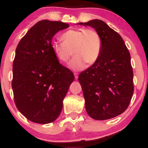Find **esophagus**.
Returning <instances> with one entry per match:
<instances>
[{"label":"esophagus","mask_w":148,"mask_h":148,"mask_svg":"<svg viewBox=\"0 0 148 148\" xmlns=\"http://www.w3.org/2000/svg\"><path fill=\"white\" fill-rule=\"evenodd\" d=\"M74 76H75V79H78V78H79V74L77 72H74Z\"/></svg>","instance_id":"obj_1"}]
</instances>
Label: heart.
Segmentation results:
<instances>
[{
    "instance_id": "1",
    "label": "heart",
    "mask_w": 148,
    "mask_h": 148,
    "mask_svg": "<svg viewBox=\"0 0 148 148\" xmlns=\"http://www.w3.org/2000/svg\"><path fill=\"white\" fill-rule=\"evenodd\" d=\"M62 42H53L51 49L61 62H67L74 54L68 67L74 71L81 70L86 63L90 65L96 62L101 49L100 35L94 29H71L61 35Z\"/></svg>"
}]
</instances>
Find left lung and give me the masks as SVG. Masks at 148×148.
<instances>
[{
	"label": "left lung",
	"instance_id": "1",
	"mask_svg": "<svg viewBox=\"0 0 148 148\" xmlns=\"http://www.w3.org/2000/svg\"><path fill=\"white\" fill-rule=\"evenodd\" d=\"M78 24L92 27L101 39L98 59L79 76L86 111L95 120L115 118L127 109L134 93L130 52L122 37L101 20Z\"/></svg>",
	"mask_w": 148,
	"mask_h": 148
}]
</instances>
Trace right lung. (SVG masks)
Listing matches in <instances>:
<instances>
[{
  "instance_id": "obj_1",
  "label": "right lung",
  "mask_w": 148,
  "mask_h": 148,
  "mask_svg": "<svg viewBox=\"0 0 148 148\" xmlns=\"http://www.w3.org/2000/svg\"><path fill=\"white\" fill-rule=\"evenodd\" d=\"M68 27L64 22L42 20L27 32L16 49L12 82L14 102L20 113L33 123L56 120L74 80L51 47L55 34Z\"/></svg>"
}]
</instances>
